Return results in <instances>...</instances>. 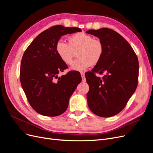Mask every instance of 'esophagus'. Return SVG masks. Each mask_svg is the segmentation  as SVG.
Returning <instances> with one entry per match:
<instances>
[{
    "mask_svg": "<svg viewBox=\"0 0 153 153\" xmlns=\"http://www.w3.org/2000/svg\"><path fill=\"white\" fill-rule=\"evenodd\" d=\"M81 76H82V78L83 82L85 81V74L84 73H81Z\"/></svg>",
    "mask_w": 153,
    "mask_h": 153,
    "instance_id": "esophagus-1",
    "label": "esophagus"
}]
</instances>
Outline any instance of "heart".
<instances>
[{
	"label": "heart",
	"instance_id": "1",
	"mask_svg": "<svg viewBox=\"0 0 153 153\" xmlns=\"http://www.w3.org/2000/svg\"><path fill=\"white\" fill-rule=\"evenodd\" d=\"M55 50L59 57L66 64H70L75 52H78L77 56L79 58L72 62L70 68L82 72L101 61L104 54V45L101 40L80 32L72 35L69 38V43L61 39L57 41Z\"/></svg>",
	"mask_w": 153,
	"mask_h": 153
}]
</instances>
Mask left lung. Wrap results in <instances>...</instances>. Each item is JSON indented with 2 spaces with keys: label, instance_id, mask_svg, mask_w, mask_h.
<instances>
[{
  "label": "left lung",
  "instance_id": "left-lung-1",
  "mask_svg": "<svg viewBox=\"0 0 153 153\" xmlns=\"http://www.w3.org/2000/svg\"><path fill=\"white\" fill-rule=\"evenodd\" d=\"M86 32L98 37L104 45L102 59L85 74L89 86L88 106L98 116L112 117L123 110L137 89L138 58L128 41L112 29L101 28ZM95 72L105 75L101 79Z\"/></svg>",
  "mask_w": 153,
  "mask_h": 153
}]
</instances>
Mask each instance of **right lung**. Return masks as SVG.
<instances>
[{
	"label": "right lung",
	"mask_w": 153,
	"mask_h": 153,
	"mask_svg": "<svg viewBox=\"0 0 153 153\" xmlns=\"http://www.w3.org/2000/svg\"><path fill=\"white\" fill-rule=\"evenodd\" d=\"M81 31L78 27H51L37 36L23 55L21 85L30 106L41 115L55 117L65 112L69 98L82 81L80 73L76 71L58 76L68 66L55 50L61 36Z\"/></svg>",
	"instance_id": "right-lung-1"
}]
</instances>
